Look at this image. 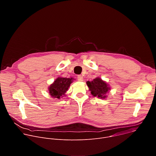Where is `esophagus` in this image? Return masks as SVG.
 Segmentation results:
<instances>
[{
	"mask_svg": "<svg viewBox=\"0 0 156 156\" xmlns=\"http://www.w3.org/2000/svg\"><path fill=\"white\" fill-rule=\"evenodd\" d=\"M77 80L80 81H82L83 80V77L81 75H78L77 76Z\"/></svg>",
	"mask_w": 156,
	"mask_h": 156,
	"instance_id": "esophagus-1",
	"label": "esophagus"
}]
</instances>
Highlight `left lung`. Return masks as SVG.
<instances>
[{"label": "left lung", "instance_id": "obj_1", "mask_svg": "<svg viewBox=\"0 0 156 156\" xmlns=\"http://www.w3.org/2000/svg\"><path fill=\"white\" fill-rule=\"evenodd\" d=\"M86 84L91 91V93L99 98H105L106 93L110 90L108 84L99 78H96L91 81H87Z\"/></svg>", "mask_w": 156, "mask_h": 156}]
</instances>
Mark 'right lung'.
Instances as JSON below:
<instances>
[{
	"mask_svg": "<svg viewBox=\"0 0 156 156\" xmlns=\"http://www.w3.org/2000/svg\"><path fill=\"white\" fill-rule=\"evenodd\" d=\"M72 78H58L54 83L49 87V94L54 98L60 99L65 95L66 91L69 90L70 84L72 83Z\"/></svg>",
	"mask_w": 156,
	"mask_h": 156,
	"instance_id": "1",
	"label": "right lung"
}]
</instances>
